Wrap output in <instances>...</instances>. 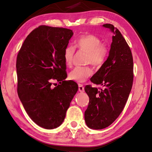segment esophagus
<instances>
[{
  "label": "esophagus",
  "mask_w": 152,
  "mask_h": 152,
  "mask_svg": "<svg viewBox=\"0 0 152 152\" xmlns=\"http://www.w3.org/2000/svg\"><path fill=\"white\" fill-rule=\"evenodd\" d=\"M78 90L79 92H84V87L82 84H78Z\"/></svg>",
  "instance_id": "1"
}]
</instances>
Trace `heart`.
<instances>
[{"label": "heart", "instance_id": "obj_1", "mask_svg": "<svg viewBox=\"0 0 152 152\" xmlns=\"http://www.w3.org/2000/svg\"><path fill=\"white\" fill-rule=\"evenodd\" d=\"M75 46L80 50L87 53L86 63H91L100 68L105 63L109 53L107 45L102 42V39L92 34H84L79 36L75 41ZM75 49L71 45H67L63 51V60L65 65L70 67L73 62ZM93 74V69L89 66H76L69 74V78L78 83H83Z\"/></svg>", "mask_w": 152, "mask_h": 152}]
</instances>
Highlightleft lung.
Returning <instances> with one entry per match:
<instances>
[{
    "label": "left lung",
    "instance_id": "8db88e82",
    "mask_svg": "<svg viewBox=\"0 0 152 152\" xmlns=\"http://www.w3.org/2000/svg\"><path fill=\"white\" fill-rule=\"evenodd\" d=\"M112 32L109 56L91 81L102 88L86 86L89 97L84 118L91 129H102L112 124L123 111L133 84V58L129 45L116 28L111 24L102 26Z\"/></svg>",
    "mask_w": 152,
    "mask_h": 152
}]
</instances>
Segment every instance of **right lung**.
I'll return each mask as SVG.
<instances>
[{"label":"right lung","mask_w":152,"mask_h":152,"mask_svg":"<svg viewBox=\"0 0 152 152\" xmlns=\"http://www.w3.org/2000/svg\"><path fill=\"white\" fill-rule=\"evenodd\" d=\"M63 28L39 26L27 36L17 55V92L36 124L51 129L63 123L77 84L68 81L63 51L73 36ZM60 84L53 88L51 81Z\"/></svg>","instance_id":"1"}]
</instances>
